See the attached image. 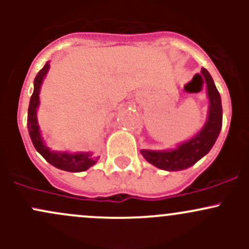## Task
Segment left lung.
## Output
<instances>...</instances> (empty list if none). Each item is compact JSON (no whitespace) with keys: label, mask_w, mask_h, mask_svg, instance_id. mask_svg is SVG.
<instances>
[{"label":"left lung","mask_w":249,"mask_h":249,"mask_svg":"<svg viewBox=\"0 0 249 249\" xmlns=\"http://www.w3.org/2000/svg\"><path fill=\"white\" fill-rule=\"evenodd\" d=\"M201 73L202 78H205L208 100H210L207 122L193 139L180 143L176 149L141 150L143 158L158 169L166 170V171H179L193 166L210 152L219 136L223 122L222 100L207 70L202 69Z\"/></svg>","instance_id":"1"}]
</instances>
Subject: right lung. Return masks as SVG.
Wrapping results in <instances>:
<instances>
[{"mask_svg":"<svg viewBox=\"0 0 249 249\" xmlns=\"http://www.w3.org/2000/svg\"><path fill=\"white\" fill-rule=\"evenodd\" d=\"M49 62L44 65L43 69L37 73L34 82V94L30 99L29 113H27V129H29L30 137L37 152L47 160L49 164L55 166L56 169L64 170L69 172H82L91 167L96 164V160L94 159L91 153H67V152H54L50 150L44 143L39 131L38 122H37V108L39 105V90L43 83L44 77L49 70Z\"/></svg>","mask_w":249,"mask_h":249,"instance_id":"obj_1","label":"right lung"}]
</instances>
